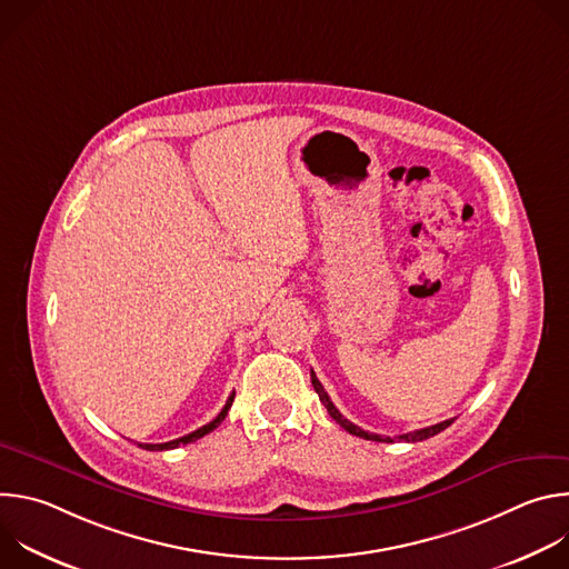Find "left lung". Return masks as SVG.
<instances>
[{"mask_svg": "<svg viewBox=\"0 0 569 569\" xmlns=\"http://www.w3.org/2000/svg\"><path fill=\"white\" fill-rule=\"evenodd\" d=\"M310 380H312V387H315V391H317V396H319V400L323 402V408H327V412L331 415V419L333 421H338L347 432H351V435H356V437H360V439H367V441H382V443H391L393 441V437H382V435H373V432H367V430H362V428H358L356 423H351V421H347L340 412H338V408L336 405L331 402V398H329V393L323 391V387H321V382L317 380V376H315V371H310ZM455 419H448V421H443V423H437V426H430V428H423V430H415V432H408V435H400V437H396V439H400V441H423V439H430V437H435V435H439L441 430H446L450 423H452Z\"/></svg>", "mask_w": 569, "mask_h": 569, "instance_id": "obj_1", "label": "left lung"}]
</instances>
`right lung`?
<instances>
[{
  "instance_id": "1",
  "label": "right lung",
  "mask_w": 569,
  "mask_h": 569,
  "mask_svg": "<svg viewBox=\"0 0 569 569\" xmlns=\"http://www.w3.org/2000/svg\"><path fill=\"white\" fill-rule=\"evenodd\" d=\"M231 402H233V393L227 398L224 408L220 410V415H218V417H216L211 423H207V426L198 428L196 432H191V435H187V437H180V439H173V441H167V443H139V448H143V450H171V448H178V446L191 443V441H196V439H200V437L209 435L211 430H216V428H218V426L224 421V417H227V412H229V408H231Z\"/></svg>"
}]
</instances>
